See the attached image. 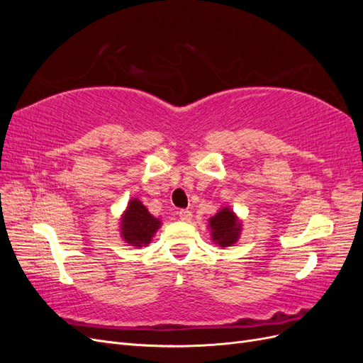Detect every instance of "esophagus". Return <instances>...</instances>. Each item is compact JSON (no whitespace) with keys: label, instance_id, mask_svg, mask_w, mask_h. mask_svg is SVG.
I'll list each match as a JSON object with an SVG mask.
<instances>
[{"label":"esophagus","instance_id":"1","mask_svg":"<svg viewBox=\"0 0 363 363\" xmlns=\"http://www.w3.org/2000/svg\"><path fill=\"white\" fill-rule=\"evenodd\" d=\"M179 216H180L182 221H191L192 212L188 211V208H182V211H179Z\"/></svg>","mask_w":363,"mask_h":363}]
</instances>
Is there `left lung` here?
<instances>
[{
	"instance_id": "1",
	"label": "left lung",
	"mask_w": 363,
	"mask_h": 363,
	"mask_svg": "<svg viewBox=\"0 0 363 363\" xmlns=\"http://www.w3.org/2000/svg\"><path fill=\"white\" fill-rule=\"evenodd\" d=\"M212 239L221 247H230L236 242L240 233V224L230 208L224 207L213 218H211Z\"/></svg>"
}]
</instances>
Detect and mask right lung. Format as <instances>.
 I'll list each match as a JSON object with an SVG mask.
<instances>
[{
  "mask_svg": "<svg viewBox=\"0 0 363 363\" xmlns=\"http://www.w3.org/2000/svg\"><path fill=\"white\" fill-rule=\"evenodd\" d=\"M159 227V219L152 216L140 201L131 200L128 203V208L123 218V225H121V232H123L127 244L135 247L147 245Z\"/></svg>",
  "mask_w": 363,
  "mask_h": 363,
  "instance_id": "1",
  "label": "right lung"
}]
</instances>
